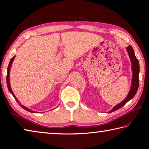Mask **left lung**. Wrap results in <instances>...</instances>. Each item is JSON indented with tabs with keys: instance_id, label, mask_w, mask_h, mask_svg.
I'll use <instances>...</instances> for the list:
<instances>
[{
	"instance_id": "left-lung-1",
	"label": "left lung",
	"mask_w": 149,
	"mask_h": 149,
	"mask_svg": "<svg viewBox=\"0 0 149 149\" xmlns=\"http://www.w3.org/2000/svg\"><path fill=\"white\" fill-rule=\"evenodd\" d=\"M127 52L128 53V55L132 63V84L131 88L129 91V93L126 98L124 100L123 102H121L119 104L113 108V109L109 111V113L115 111L118 109H120L122 107H123L127 102L130 100L132 98H133L136 95V94L137 91V89L139 87V64L138 59L136 58L135 55L134 51L131 45H129L128 47H126Z\"/></svg>"
}]
</instances>
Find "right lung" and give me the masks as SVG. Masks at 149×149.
<instances>
[{
  "mask_svg": "<svg viewBox=\"0 0 149 149\" xmlns=\"http://www.w3.org/2000/svg\"><path fill=\"white\" fill-rule=\"evenodd\" d=\"M15 57V55L14 56H13V57H12V58H11V60H10V63H9V64H8V70H7V76H6V83H7L8 88V90H9V91H10V93L12 94L13 97H14L15 99L16 100V101L18 102L19 104H20V105H21V107L23 108L24 109H25L26 111H29V112L34 113H37V112H36V111H34L31 110L30 109H29L28 107H25V106H24V105H21V103H20L19 102V100H18L17 99V98H16L15 96L14 95V94H13V91H12V88H11L10 83V68H11V66H12V63H13V60H14Z\"/></svg>",
  "mask_w": 149,
  "mask_h": 149,
  "instance_id": "obj_1",
  "label": "right lung"
}]
</instances>
